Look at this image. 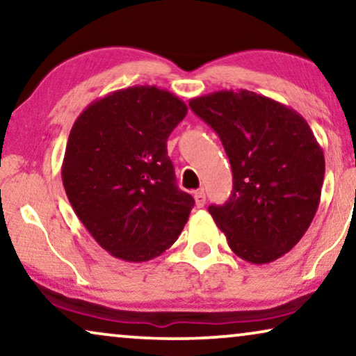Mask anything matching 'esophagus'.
I'll list each match as a JSON object with an SVG mask.
<instances>
[{"mask_svg":"<svg viewBox=\"0 0 356 356\" xmlns=\"http://www.w3.org/2000/svg\"><path fill=\"white\" fill-rule=\"evenodd\" d=\"M194 201H196L197 207H204V204H206V193H204V189L194 191Z\"/></svg>","mask_w":356,"mask_h":356,"instance_id":"34e87169","label":"esophagus"}]
</instances>
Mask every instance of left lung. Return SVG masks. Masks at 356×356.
Segmentation results:
<instances>
[{
  "instance_id": "obj_1",
  "label": "left lung",
  "mask_w": 356,
  "mask_h": 356,
  "mask_svg": "<svg viewBox=\"0 0 356 356\" xmlns=\"http://www.w3.org/2000/svg\"><path fill=\"white\" fill-rule=\"evenodd\" d=\"M189 106L220 138L233 191L209 206L236 256L266 264L301 240L318 211L324 152L300 113L269 97L240 89L196 97Z\"/></svg>"
}]
</instances>
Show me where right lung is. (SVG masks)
Listing matches in <instances>:
<instances>
[{"label":"right lung","instance_id":"obj_1","mask_svg":"<svg viewBox=\"0 0 356 356\" xmlns=\"http://www.w3.org/2000/svg\"><path fill=\"white\" fill-rule=\"evenodd\" d=\"M186 113L168 90L133 86L92 102L72 124L63 186L87 232L118 259H154L188 222L194 199L178 189L167 152Z\"/></svg>","mask_w":356,"mask_h":356}]
</instances>
